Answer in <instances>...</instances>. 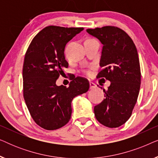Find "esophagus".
<instances>
[{
	"instance_id": "34e87169",
	"label": "esophagus",
	"mask_w": 158,
	"mask_h": 158,
	"mask_svg": "<svg viewBox=\"0 0 158 158\" xmlns=\"http://www.w3.org/2000/svg\"><path fill=\"white\" fill-rule=\"evenodd\" d=\"M95 88H96V85L92 82H90V89H94Z\"/></svg>"
}]
</instances>
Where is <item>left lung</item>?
Returning <instances> with one entry per match:
<instances>
[{"instance_id": "8db88e82", "label": "left lung", "mask_w": 158, "mask_h": 158, "mask_svg": "<svg viewBox=\"0 0 158 158\" xmlns=\"http://www.w3.org/2000/svg\"><path fill=\"white\" fill-rule=\"evenodd\" d=\"M86 31L103 44L102 70L97 77L111 82L107 90L103 89L105 98L94 107V114L101 124L116 128L130 118L139 95L141 73L137 48L119 28L107 26Z\"/></svg>"}]
</instances>
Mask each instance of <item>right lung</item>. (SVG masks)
<instances>
[{
	"label": "right lung",
	"instance_id": "1",
	"mask_svg": "<svg viewBox=\"0 0 158 158\" xmlns=\"http://www.w3.org/2000/svg\"><path fill=\"white\" fill-rule=\"evenodd\" d=\"M83 30L56 26L45 27L34 36L25 55L23 98L34 122L47 130L64 126L70 119L73 99L89 89L88 80L80 77L71 81L68 88L56 85L58 77L68 67L64 47Z\"/></svg>",
	"mask_w": 158,
	"mask_h": 158
}]
</instances>
